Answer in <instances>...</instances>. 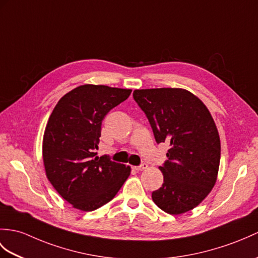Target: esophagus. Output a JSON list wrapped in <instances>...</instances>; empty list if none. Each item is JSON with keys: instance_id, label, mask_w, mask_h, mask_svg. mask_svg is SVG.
<instances>
[{"instance_id": "obj_1", "label": "esophagus", "mask_w": 258, "mask_h": 258, "mask_svg": "<svg viewBox=\"0 0 258 258\" xmlns=\"http://www.w3.org/2000/svg\"><path fill=\"white\" fill-rule=\"evenodd\" d=\"M133 168L136 170V171H142V170H145L148 168V165L146 163H143L141 166H135L133 167Z\"/></svg>"}]
</instances>
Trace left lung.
I'll return each mask as SVG.
<instances>
[{
  "mask_svg": "<svg viewBox=\"0 0 258 258\" xmlns=\"http://www.w3.org/2000/svg\"><path fill=\"white\" fill-rule=\"evenodd\" d=\"M133 97L157 144L170 145L168 160L159 167L164 183L153 191V201L172 215L192 210L210 194L218 178L221 143L213 117L203 102L184 89L135 90Z\"/></svg>",
  "mask_w": 258,
  "mask_h": 258,
  "instance_id": "1",
  "label": "left lung"
}]
</instances>
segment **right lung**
<instances>
[{"mask_svg":"<svg viewBox=\"0 0 258 258\" xmlns=\"http://www.w3.org/2000/svg\"><path fill=\"white\" fill-rule=\"evenodd\" d=\"M131 89L83 85L64 94L48 119L43 139L46 176L71 206L93 211L111 201L131 173V167L98 157L101 125Z\"/></svg>","mask_w":258,"mask_h":258,"instance_id":"1","label":"right lung"}]
</instances>
